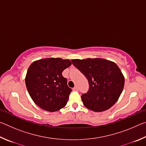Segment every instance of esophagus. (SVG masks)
<instances>
[{
    "mask_svg": "<svg viewBox=\"0 0 146 146\" xmlns=\"http://www.w3.org/2000/svg\"><path fill=\"white\" fill-rule=\"evenodd\" d=\"M73 91H78V87L77 86H75V87L73 88Z\"/></svg>",
    "mask_w": 146,
    "mask_h": 146,
    "instance_id": "esophagus-1",
    "label": "esophagus"
}]
</instances>
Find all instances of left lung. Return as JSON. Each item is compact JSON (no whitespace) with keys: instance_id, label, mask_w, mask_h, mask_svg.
<instances>
[{"instance_id":"8db88e82","label":"left lung","mask_w":146,"mask_h":146,"mask_svg":"<svg viewBox=\"0 0 146 146\" xmlns=\"http://www.w3.org/2000/svg\"><path fill=\"white\" fill-rule=\"evenodd\" d=\"M71 61L89 82L88 92L81 96L84 105L95 112L104 111L112 107L124 86V76L117 64L99 58Z\"/></svg>"}]
</instances>
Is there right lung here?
<instances>
[{"mask_svg":"<svg viewBox=\"0 0 146 146\" xmlns=\"http://www.w3.org/2000/svg\"><path fill=\"white\" fill-rule=\"evenodd\" d=\"M71 61L48 58L33 62L27 71L25 82L33 102L42 110L54 112L64 108L72 90L67 84L62 71Z\"/></svg>","mask_w":146,"mask_h":146,"instance_id":"obj_1","label":"right lung"}]
</instances>
